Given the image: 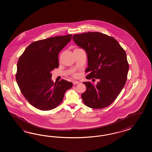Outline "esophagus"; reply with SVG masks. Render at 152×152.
<instances>
[{"instance_id": "obj_1", "label": "esophagus", "mask_w": 152, "mask_h": 152, "mask_svg": "<svg viewBox=\"0 0 152 152\" xmlns=\"http://www.w3.org/2000/svg\"><path fill=\"white\" fill-rule=\"evenodd\" d=\"M73 83H74V85H76V84L79 83V82L77 81H73Z\"/></svg>"}]
</instances>
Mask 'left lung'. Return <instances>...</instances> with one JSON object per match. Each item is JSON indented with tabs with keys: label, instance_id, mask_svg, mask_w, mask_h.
<instances>
[{
	"label": "left lung",
	"instance_id": "1",
	"mask_svg": "<svg viewBox=\"0 0 152 152\" xmlns=\"http://www.w3.org/2000/svg\"><path fill=\"white\" fill-rule=\"evenodd\" d=\"M72 38L88 56V67L85 72L89 74L86 78L100 80L96 85L83 83L86 86V91L81 95L84 104L96 109L109 106L127 80L129 64L125 51L115 38L102 33L75 34Z\"/></svg>",
	"mask_w": 152,
	"mask_h": 152
}]
</instances>
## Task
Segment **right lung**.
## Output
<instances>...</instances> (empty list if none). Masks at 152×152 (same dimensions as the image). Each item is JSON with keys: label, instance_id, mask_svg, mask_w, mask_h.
I'll return each mask as SVG.
<instances>
[{"label": "right lung", "instance_id": "1", "mask_svg": "<svg viewBox=\"0 0 152 152\" xmlns=\"http://www.w3.org/2000/svg\"><path fill=\"white\" fill-rule=\"evenodd\" d=\"M71 38L72 34H68L34 42L19 58L17 83L26 99L38 109L56 107L73 85L64 80L55 83L51 80V71L59 66L58 53Z\"/></svg>", "mask_w": 152, "mask_h": 152}]
</instances>
